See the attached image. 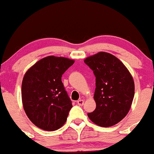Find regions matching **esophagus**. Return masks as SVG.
<instances>
[{"label":"esophagus","instance_id":"34e87169","mask_svg":"<svg viewBox=\"0 0 154 154\" xmlns=\"http://www.w3.org/2000/svg\"><path fill=\"white\" fill-rule=\"evenodd\" d=\"M77 104H78L79 106H82L83 104H84V100L79 99V100H77Z\"/></svg>","mask_w":154,"mask_h":154}]
</instances>
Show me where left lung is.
<instances>
[{
	"instance_id": "1",
	"label": "left lung",
	"mask_w": 154,
	"mask_h": 154,
	"mask_svg": "<svg viewBox=\"0 0 154 154\" xmlns=\"http://www.w3.org/2000/svg\"><path fill=\"white\" fill-rule=\"evenodd\" d=\"M84 62L95 76L96 108L88 113V117L98 126H113L130 111L135 95L133 78L123 63L109 53L99 52Z\"/></svg>"
}]
</instances>
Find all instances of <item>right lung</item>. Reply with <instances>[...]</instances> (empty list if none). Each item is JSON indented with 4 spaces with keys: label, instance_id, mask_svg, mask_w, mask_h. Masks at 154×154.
Wrapping results in <instances>:
<instances>
[{
    "label": "right lung",
    "instance_id": "add662e5",
    "mask_svg": "<svg viewBox=\"0 0 154 154\" xmlns=\"http://www.w3.org/2000/svg\"><path fill=\"white\" fill-rule=\"evenodd\" d=\"M74 60L50 56L40 59L26 71L22 80L24 111L35 126L54 131L66 122L72 104L61 77Z\"/></svg>",
    "mask_w": 154,
    "mask_h": 154
}]
</instances>
